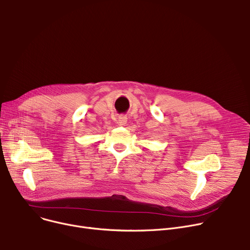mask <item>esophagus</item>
Segmentation results:
<instances>
[{
    "label": "esophagus",
    "mask_w": 250,
    "mask_h": 250,
    "mask_svg": "<svg viewBox=\"0 0 250 250\" xmlns=\"http://www.w3.org/2000/svg\"><path fill=\"white\" fill-rule=\"evenodd\" d=\"M126 121H127V118H126L125 115L122 114V115L119 116V124H120L121 125H125L126 124Z\"/></svg>",
    "instance_id": "1"
}]
</instances>
